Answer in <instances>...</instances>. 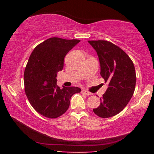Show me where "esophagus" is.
Instances as JSON below:
<instances>
[{"instance_id":"1","label":"esophagus","mask_w":154,"mask_h":154,"mask_svg":"<svg viewBox=\"0 0 154 154\" xmlns=\"http://www.w3.org/2000/svg\"><path fill=\"white\" fill-rule=\"evenodd\" d=\"M81 92L83 94H87V95H92V92H90L89 91H88V90H83L81 91Z\"/></svg>"}]
</instances>
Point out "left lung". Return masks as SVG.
Instances as JSON below:
<instances>
[{
	"instance_id": "obj_1",
	"label": "left lung",
	"mask_w": 154,
	"mask_h": 154,
	"mask_svg": "<svg viewBox=\"0 0 154 154\" xmlns=\"http://www.w3.org/2000/svg\"><path fill=\"white\" fill-rule=\"evenodd\" d=\"M97 53L100 74L109 83L100 106L93 109L101 118L114 116L121 112L133 95L136 73L129 56L117 45L106 41H88Z\"/></svg>"
}]
</instances>
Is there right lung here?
Wrapping results in <instances>:
<instances>
[{
	"label": "right lung",
	"mask_w": 154,
	"mask_h": 154,
	"mask_svg": "<svg viewBox=\"0 0 154 154\" xmlns=\"http://www.w3.org/2000/svg\"><path fill=\"white\" fill-rule=\"evenodd\" d=\"M80 42L53 37L40 43L33 50L25 68V92L33 108L43 116L56 119L66 112L78 87L57 85V75L64 67L66 54Z\"/></svg>",
	"instance_id": "right-lung-1"
}]
</instances>
